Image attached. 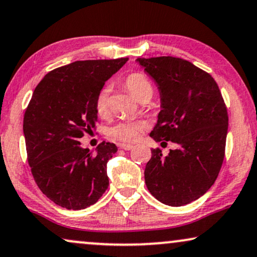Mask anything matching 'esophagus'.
<instances>
[{"label":"esophagus","instance_id":"1","mask_svg":"<svg viewBox=\"0 0 257 257\" xmlns=\"http://www.w3.org/2000/svg\"><path fill=\"white\" fill-rule=\"evenodd\" d=\"M119 148L123 149V150H132L133 148H134V146H132V145H124V143H123V145L119 146Z\"/></svg>","mask_w":257,"mask_h":257}]
</instances>
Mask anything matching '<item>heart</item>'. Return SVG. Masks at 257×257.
<instances>
[{
    "mask_svg": "<svg viewBox=\"0 0 257 257\" xmlns=\"http://www.w3.org/2000/svg\"><path fill=\"white\" fill-rule=\"evenodd\" d=\"M126 89L133 96L139 101H148L153 96L154 83L150 78L143 73H133L128 75L124 81ZM110 85H105L98 91L95 100V109L98 116L108 115L109 112V98H110ZM146 124L142 121H122L115 123L108 129V135L112 140L121 142L132 143L138 141L145 132Z\"/></svg>",
    "mask_w": 257,
    "mask_h": 257,
    "instance_id": "b5f03b06",
    "label": "heart"
}]
</instances>
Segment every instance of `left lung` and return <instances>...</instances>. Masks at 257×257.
Masks as SVG:
<instances>
[{"instance_id": "obj_1", "label": "left lung", "mask_w": 257, "mask_h": 257, "mask_svg": "<svg viewBox=\"0 0 257 257\" xmlns=\"http://www.w3.org/2000/svg\"><path fill=\"white\" fill-rule=\"evenodd\" d=\"M157 83L159 119L150 136L177 146L167 156L152 150L145 169L150 194L167 206L197 200L213 186L224 159L227 107L210 74L189 61L173 56L138 59Z\"/></svg>"}]
</instances>
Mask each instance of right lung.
I'll use <instances>...</instances> for the list:
<instances>
[{
	"mask_svg": "<svg viewBox=\"0 0 257 257\" xmlns=\"http://www.w3.org/2000/svg\"><path fill=\"white\" fill-rule=\"evenodd\" d=\"M126 61H76L49 71L34 90L23 118L28 163L41 191L57 206L84 209L108 189L107 162L117 147L102 142L94 154L78 140L95 128L98 91Z\"/></svg>",
	"mask_w": 257,
	"mask_h": 257,
	"instance_id": "1",
	"label": "right lung"
}]
</instances>
